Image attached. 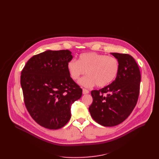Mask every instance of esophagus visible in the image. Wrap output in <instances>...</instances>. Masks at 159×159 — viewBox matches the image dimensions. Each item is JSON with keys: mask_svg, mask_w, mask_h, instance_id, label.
<instances>
[{"mask_svg": "<svg viewBox=\"0 0 159 159\" xmlns=\"http://www.w3.org/2000/svg\"><path fill=\"white\" fill-rule=\"evenodd\" d=\"M82 92H83V94H88V93H89V91L88 89H83Z\"/></svg>", "mask_w": 159, "mask_h": 159, "instance_id": "esophagus-1", "label": "esophagus"}]
</instances>
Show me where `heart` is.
I'll use <instances>...</instances> for the list:
<instances>
[{
	"label": "heart",
	"mask_w": 159,
	"mask_h": 159,
	"mask_svg": "<svg viewBox=\"0 0 159 159\" xmlns=\"http://www.w3.org/2000/svg\"><path fill=\"white\" fill-rule=\"evenodd\" d=\"M67 70L70 78L78 80L85 73L88 74L80 81V84L86 88H91L97 84L103 88L111 84L116 78L119 70V62L114 57L95 52L81 54L78 61L70 60L67 64Z\"/></svg>",
	"instance_id": "heart-1"
}]
</instances>
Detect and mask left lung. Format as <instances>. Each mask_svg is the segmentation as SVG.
Listing matches in <instances>:
<instances>
[{
  "instance_id": "obj_1",
  "label": "left lung",
  "mask_w": 159,
  "mask_h": 159,
  "mask_svg": "<svg viewBox=\"0 0 159 159\" xmlns=\"http://www.w3.org/2000/svg\"><path fill=\"white\" fill-rule=\"evenodd\" d=\"M119 62V70L113 82L99 90L91 91V116L105 127L124 121L137 104L140 91L141 73L136 61L127 54L111 53Z\"/></svg>"
}]
</instances>
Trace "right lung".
I'll use <instances>...</instances> for the list:
<instances>
[{"instance_id": "right-lung-1", "label": "right lung", "mask_w": 159, "mask_h": 159, "mask_svg": "<svg viewBox=\"0 0 159 159\" xmlns=\"http://www.w3.org/2000/svg\"><path fill=\"white\" fill-rule=\"evenodd\" d=\"M72 57L68 50H47L32 56L22 70L20 84L25 106L42 127H64L71 118V104L81 97L82 89L67 70Z\"/></svg>"}]
</instances>
